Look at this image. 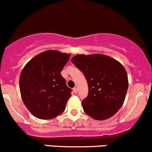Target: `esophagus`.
Here are the masks:
<instances>
[{"mask_svg":"<svg viewBox=\"0 0 152 152\" xmlns=\"http://www.w3.org/2000/svg\"><path fill=\"white\" fill-rule=\"evenodd\" d=\"M73 91H74V93L75 94H77V88H73Z\"/></svg>","mask_w":152,"mask_h":152,"instance_id":"obj_1","label":"esophagus"}]
</instances>
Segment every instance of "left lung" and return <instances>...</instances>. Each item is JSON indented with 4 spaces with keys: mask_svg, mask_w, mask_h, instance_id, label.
<instances>
[{
    "mask_svg": "<svg viewBox=\"0 0 152 152\" xmlns=\"http://www.w3.org/2000/svg\"><path fill=\"white\" fill-rule=\"evenodd\" d=\"M72 62L83 72L88 86V94L82 102L84 112L97 120L115 115L123 104L128 88L124 66L103 54L76 55Z\"/></svg>",
    "mask_w": 152,
    "mask_h": 152,
    "instance_id": "8db88e82",
    "label": "left lung"
}]
</instances>
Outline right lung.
I'll return each mask as SVG.
<instances>
[{
    "label": "right lung",
    "instance_id": "right-lung-1",
    "mask_svg": "<svg viewBox=\"0 0 152 152\" xmlns=\"http://www.w3.org/2000/svg\"><path fill=\"white\" fill-rule=\"evenodd\" d=\"M69 53L48 50L29 61L21 72L19 89L24 105L34 116L50 120L61 114L71 97L61 72Z\"/></svg>",
    "mask_w": 152,
    "mask_h": 152
}]
</instances>
